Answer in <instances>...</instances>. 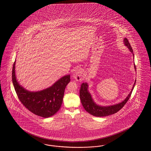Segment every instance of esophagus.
<instances>
[{
    "label": "esophagus",
    "instance_id": "1",
    "mask_svg": "<svg viewBox=\"0 0 151 151\" xmlns=\"http://www.w3.org/2000/svg\"><path fill=\"white\" fill-rule=\"evenodd\" d=\"M82 70L80 68L76 70L73 73V78L78 81H81L82 80Z\"/></svg>",
    "mask_w": 151,
    "mask_h": 151
}]
</instances>
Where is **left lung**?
I'll return each mask as SVG.
<instances>
[{
    "mask_svg": "<svg viewBox=\"0 0 151 151\" xmlns=\"http://www.w3.org/2000/svg\"><path fill=\"white\" fill-rule=\"evenodd\" d=\"M124 45L126 46L129 51L133 53L132 48L129 42H128L127 39L124 38ZM133 55L134 56L133 54ZM134 69L136 70L135 64ZM136 81V80L135 81V82L133 86L131 91L130 92V93L128 94V96L125 99V100H124L121 103L109 106H101L97 105L95 104V102L93 101L92 98L91 94L88 91V85L87 83H82L80 90V97L82 106L85 110H86L88 113L96 117H105L111 114H114L121 110L128 101L134 87Z\"/></svg>",
    "mask_w": 151,
    "mask_h": 151,
    "instance_id": "1",
    "label": "left lung"
}]
</instances>
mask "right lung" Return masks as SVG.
<instances>
[{
    "label": "right lung",
    "mask_w": 151,
    "mask_h": 151,
    "mask_svg": "<svg viewBox=\"0 0 151 151\" xmlns=\"http://www.w3.org/2000/svg\"><path fill=\"white\" fill-rule=\"evenodd\" d=\"M15 61L12 71V80L19 100L27 110L34 114L44 118L55 114L63 102L65 87L70 81V75L60 78L54 85L40 91H27L18 82L15 71Z\"/></svg>",
    "instance_id": "1"
}]
</instances>
